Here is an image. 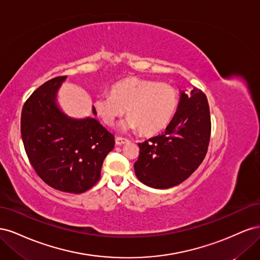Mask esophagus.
I'll list each match as a JSON object with an SVG mask.
<instances>
[{
	"mask_svg": "<svg viewBox=\"0 0 260 260\" xmlns=\"http://www.w3.org/2000/svg\"><path fill=\"white\" fill-rule=\"evenodd\" d=\"M115 142H116V145H122V144H124L125 142H128V139L121 138V137H117L116 140H115Z\"/></svg>",
	"mask_w": 260,
	"mask_h": 260,
	"instance_id": "34e87169",
	"label": "esophagus"
}]
</instances>
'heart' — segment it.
<instances>
[{"mask_svg": "<svg viewBox=\"0 0 260 260\" xmlns=\"http://www.w3.org/2000/svg\"><path fill=\"white\" fill-rule=\"evenodd\" d=\"M94 109L107 125H113L127 109L123 127L138 129L152 136L165 129L174 118L179 105L175 86L166 82L131 77L115 83L111 94L94 99Z\"/></svg>", "mask_w": 260, "mask_h": 260, "instance_id": "1", "label": "heart"}]
</instances>
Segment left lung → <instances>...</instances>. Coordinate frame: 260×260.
I'll return each mask as SVG.
<instances>
[{"label": "left lung", "instance_id": "left-lung-1", "mask_svg": "<svg viewBox=\"0 0 260 260\" xmlns=\"http://www.w3.org/2000/svg\"><path fill=\"white\" fill-rule=\"evenodd\" d=\"M211 132L209 105L202 90L181 92L177 112L166 131L139 143L136 176L154 188L180 184L199 168L207 153Z\"/></svg>", "mask_w": 260, "mask_h": 260}]
</instances>
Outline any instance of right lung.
Instances as JSON below:
<instances>
[{
  "label": "right lung",
  "instance_id": "1",
  "mask_svg": "<svg viewBox=\"0 0 260 260\" xmlns=\"http://www.w3.org/2000/svg\"><path fill=\"white\" fill-rule=\"evenodd\" d=\"M65 79L53 78L31 94L22 107L20 131L37 175L55 190L79 194L100 180L115 138L94 118L73 119L59 111L55 101Z\"/></svg>",
  "mask_w": 260,
  "mask_h": 260
}]
</instances>
